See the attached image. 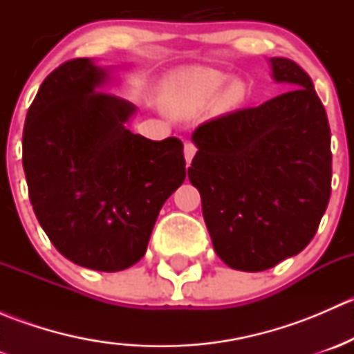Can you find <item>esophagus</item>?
Returning <instances> with one entry per match:
<instances>
[{
    "mask_svg": "<svg viewBox=\"0 0 354 354\" xmlns=\"http://www.w3.org/2000/svg\"><path fill=\"white\" fill-rule=\"evenodd\" d=\"M195 154H197V147H195V144L187 142V144H185V159H187V164L192 162V159H194Z\"/></svg>",
    "mask_w": 354,
    "mask_h": 354,
    "instance_id": "34e87169",
    "label": "esophagus"
}]
</instances>
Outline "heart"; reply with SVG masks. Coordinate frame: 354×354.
<instances>
[{
  "instance_id": "heart-1",
  "label": "heart",
  "mask_w": 354,
  "mask_h": 354,
  "mask_svg": "<svg viewBox=\"0 0 354 354\" xmlns=\"http://www.w3.org/2000/svg\"><path fill=\"white\" fill-rule=\"evenodd\" d=\"M224 84V75L212 70H181L167 80L171 102L181 111H195L209 104ZM245 87L241 82H231L217 97V108L226 111L236 108L243 101Z\"/></svg>"
}]
</instances>
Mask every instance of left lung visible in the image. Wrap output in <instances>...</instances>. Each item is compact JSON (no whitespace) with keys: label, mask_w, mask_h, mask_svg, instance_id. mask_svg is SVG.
Here are the masks:
<instances>
[{"label":"left lung","mask_w":354,"mask_h":354,"mask_svg":"<svg viewBox=\"0 0 354 354\" xmlns=\"http://www.w3.org/2000/svg\"><path fill=\"white\" fill-rule=\"evenodd\" d=\"M289 91L257 108L200 124L188 178L200 192L212 245L226 266L260 272L312 241L330 197L332 152L326 108L310 75L272 58Z\"/></svg>","instance_id":"1"}]
</instances>
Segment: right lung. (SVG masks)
<instances>
[{
    "label": "right lung",
    "instance_id": "obj_1",
    "mask_svg": "<svg viewBox=\"0 0 354 354\" xmlns=\"http://www.w3.org/2000/svg\"><path fill=\"white\" fill-rule=\"evenodd\" d=\"M108 71L88 58L46 77L24 127V171L39 224L63 257L118 272L147 250L160 207L187 176L183 144L124 124L135 106L99 88Z\"/></svg>",
    "mask_w": 354,
    "mask_h": 354
}]
</instances>
